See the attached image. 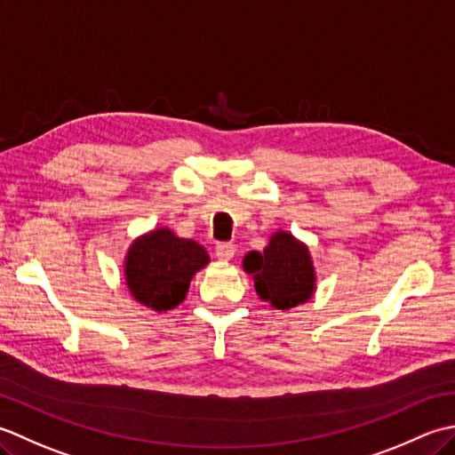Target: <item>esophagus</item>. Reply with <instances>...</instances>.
Masks as SVG:
<instances>
[{"mask_svg": "<svg viewBox=\"0 0 455 455\" xmlns=\"http://www.w3.org/2000/svg\"><path fill=\"white\" fill-rule=\"evenodd\" d=\"M235 255V245L234 243H218L216 245V257L220 259V261H231Z\"/></svg>", "mask_w": 455, "mask_h": 455, "instance_id": "1", "label": "esophagus"}]
</instances>
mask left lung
I'll list each match as a JSON object with an SVG mask.
<instances>
[{
    "instance_id": "left-lung-1",
    "label": "left lung",
    "mask_w": 455,
    "mask_h": 455,
    "mask_svg": "<svg viewBox=\"0 0 455 455\" xmlns=\"http://www.w3.org/2000/svg\"><path fill=\"white\" fill-rule=\"evenodd\" d=\"M243 268L253 275L259 299L268 300L276 310H289L310 300L316 289L308 247L283 229L271 235L263 253L249 251L243 257Z\"/></svg>"
}]
</instances>
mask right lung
<instances>
[{"label":"right lung","instance_id":"add662e5","mask_svg":"<svg viewBox=\"0 0 455 455\" xmlns=\"http://www.w3.org/2000/svg\"><path fill=\"white\" fill-rule=\"evenodd\" d=\"M210 263L200 243L169 228L137 237L125 257V283L137 302L166 312L187 299L192 276Z\"/></svg>","mask_w":455,"mask_h":455}]
</instances>
